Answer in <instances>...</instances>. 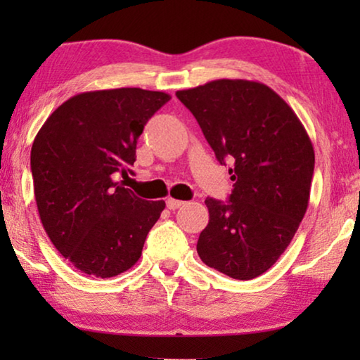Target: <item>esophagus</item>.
<instances>
[{
	"label": "esophagus",
	"instance_id": "1",
	"mask_svg": "<svg viewBox=\"0 0 360 360\" xmlns=\"http://www.w3.org/2000/svg\"><path fill=\"white\" fill-rule=\"evenodd\" d=\"M182 205H184V202H181V200H174V198H168L167 200V208L172 210V211L181 208Z\"/></svg>",
	"mask_w": 360,
	"mask_h": 360
}]
</instances>
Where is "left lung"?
<instances>
[{
	"mask_svg": "<svg viewBox=\"0 0 360 360\" xmlns=\"http://www.w3.org/2000/svg\"><path fill=\"white\" fill-rule=\"evenodd\" d=\"M176 96L197 119L235 181L229 202L206 198L197 252L233 279L265 273L290 245L308 208L314 149L292 108L268 85L217 79Z\"/></svg>",
	"mask_w": 360,
	"mask_h": 360,
	"instance_id": "left-lung-1",
	"label": "left lung"
}]
</instances>
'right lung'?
<instances>
[{"label": "right lung", "mask_w": 360, "mask_h": 360, "mask_svg": "<svg viewBox=\"0 0 360 360\" xmlns=\"http://www.w3.org/2000/svg\"><path fill=\"white\" fill-rule=\"evenodd\" d=\"M169 96L136 87L71 96L32 146L34 198L46 233L77 270L112 278L136 264L165 202L114 181L129 176L148 120Z\"/></svg>", "instance_id": "add662e5"}]
</instances>
